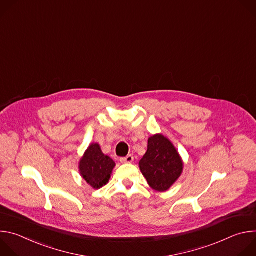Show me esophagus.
Segmentation results:
<instances>
[{
    "label": "esophagus",
    "instance_id": "1",
    "mask_svg": "<svg viewBox=\"0 0 256 256\" xmlns=\"http://www.w3.org/2000/svg\"><path fill=\"white\" fill-rule=\"evenodd\" d=\"M134 161V156L132 155H128L126 157L120 158L122 163H132Z\"/></svg>",
    "mask_w": 256,
    "mask_h": 256
}]
</instances>
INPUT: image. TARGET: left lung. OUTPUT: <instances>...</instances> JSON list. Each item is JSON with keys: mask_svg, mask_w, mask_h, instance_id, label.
I'll return each instance as SVG.
<instances>
[{"mask_svg": "<svg viewBox=\"0 0 256 256\" xmlns=\"http://www.w3.org/2000/svg\"><path fill=\"white\" fill-rule=\"evenodd\" d=\"M149 186L157 192H166L178 179L184 163L172 142L162 134L148 140V150L138 163Z\"/></svg>", "mask_w": 256, "mask_h": 256, "instance_id": "obj_1", "label": "left lung"}]
</instances>
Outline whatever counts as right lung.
I'll return each instance as SVG.
<instances>
[{
    "label": "right lung",
    "mask_w": 256,
    "mask_h": 256,
    "mask_svg": "<svg viewBox=\"0 0 256 256\" xmlns=\"http://www.w3.org/2000/svg\"><path fill=\"white\" fill-rule=\"evenodd\" d=\"M114 161L104 155L98 144H92L80 161V173L93 188L99 190L110 178Z\"/></svg>",
    "instance_id": "obj_1"
}]
</instances>
